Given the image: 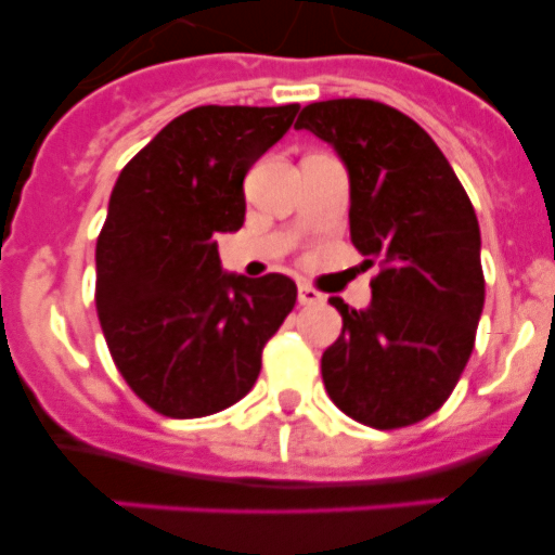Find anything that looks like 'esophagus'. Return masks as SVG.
<instances>
[{"instance_id": "esophagus-1", "label": "esophagus", "mask_w": 555, "mask_h": 555, "mask_svg": "<svg viewBox=\"0 0 555 555\" xmlns=\"http://www.w3.org/2000/svg\"><path fill=\"white\" fill-rule=\"evenodd\" d=\"M297 299H299V305H319V302H324L322 294H319L317 288L305 286V283H299V288H297Z\"/></svg>"}]
</instances>
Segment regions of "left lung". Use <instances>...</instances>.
Masks as SVG:
<instances>
[{
	"label": "left lung",
	"instance_id": "8db88e82",
	"mask_svg": "<svg viewBox=\"0 0 555 555\" xmlns=\"http://www.w3.org/2000/svg\"><path fill=\"white\" fill-rule=\"evenodd\" d=\"M294 129L333 145L349 172V233L365 263L379 261L363 311L333 297L344 319L322 354L340 413L399 429L443 406L485 308L476 211L435 140L379 101L308 104Z\"/></svg>",
	"mask_w": 555,
	"mask_h": 555
}]
</instances>
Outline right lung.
Returning <instances> with one entry per match:
<instances>
[{"label":"right lung","mask_w":555,"mask_h":555,"mask_svg":"<svg viewBox=\"0 0 555 555\" xmlns=\"http://www.w3.org/2000/svg\"><path fill=\"white\" fill-rule=\"evenodd\" d=\"M299 104L195 106L120 170L95 244L112 360L156 413L203 418L250 393L263 344L297 302L286 274L222 272L217 233L244 222V176Z\"/></svg>","instance_id":"right-lung-1"}]
</instances>
